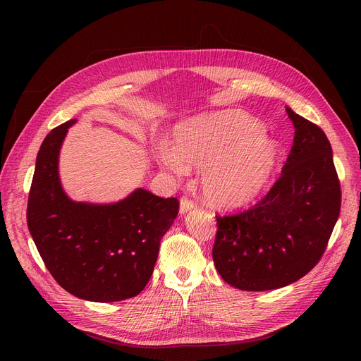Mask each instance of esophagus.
Returning <instances> with one entry per match:
<instances>
[{"mask_svg": "<svg viewBox=\"0 0 361 361\" xmlns=\"http://www.w3.org/2000/svg\"><path fill=\"white\" fill-rule=\"evenodd\" d=\"M195 206H196V202H195V200L188 199L187 196H183L181 200H180V212H181V214H185V212H188L190 209H193Z\"/></svg>", "mask_w": 361, "mask_h": 361, "instance_id": "esophagus-1", "label": "esophagus"}]
</instances>
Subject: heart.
I'll return each instance as SVG.
<instances>
[{
	"label": "heart",
	"mask_w": 361,
	"mask_h": 361,
	"mask_svg": "<svg viewBox=\"0 0 361 361\" xmlns=\"http://www.w3.org/2000/svg\"><path fill=\"white\" fill-rule=\"evenodd\" d=\"M263 126L238 112L215 114L180 124L174 145L161 142L159 162L177 176L202 168L206 200L225 209L249 206L267 190L281 158L279 145Z\"/></svg>",
	"instance_id": "1"
}]
</instances>
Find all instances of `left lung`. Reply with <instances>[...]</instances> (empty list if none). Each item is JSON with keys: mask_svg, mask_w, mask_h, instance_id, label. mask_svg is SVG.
I'll return each mask as SVG.
<instances>
[{"mask_svg": "<svg viewBox=\"0 0 361 361\" xmlns=\"http://www.w3.org/2000/svg\"><path fill=\"white\" fill-rule=\"evenodd\" d=\"M295 135L281 177L250 209L216 216L215 268L230 286L267 291L307 275L324 256L341 209L331 143L287 108Z\"/></svg>", "mask_w": 361, "mask_h": 361, "instance_id": "1", "label": "left lung"}]
</instances>
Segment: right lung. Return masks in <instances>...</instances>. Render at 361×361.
<instances>
[{
  "instance_id": "right-lung-1",
  "label": "right lung",
  "mask_w": 361,
  "mask_h": 361,
  "mask_svg": "<svg viewBox=\"0 0 361 361\" xmlns=\"http://www.w3.org/2000/svg\"><path fill=\"white\" fill-rule=\"evenodd\" d=\"M73 123L51 130L37 152L27 199L29 231L47 269L66 291L98 302L127 300L149 282L180 202L145 188L111 204L70 200L60 184L59 154Z\"/></svg>"
}]
</instances>
